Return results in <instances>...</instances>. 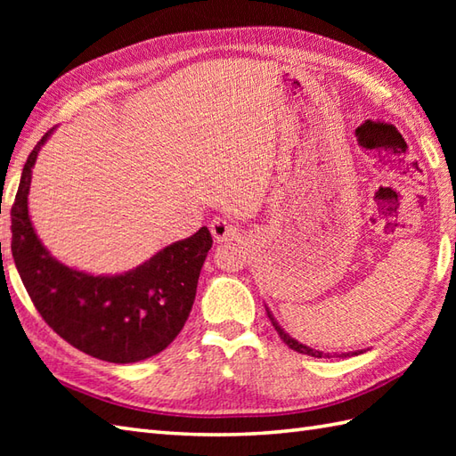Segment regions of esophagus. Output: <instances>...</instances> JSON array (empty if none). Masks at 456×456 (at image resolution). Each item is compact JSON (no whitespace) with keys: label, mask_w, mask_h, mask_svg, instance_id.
<instances>
[{"label":"esophagus","mask_w":456,"mask_h":456,"mask_svg":"<svg viewBox=\"0 0 456 456\" xmlns=\"http://www.w3.org/2000/svg\"><path fill=\"white\" fill-rule=\"evenodd\" d=\"M209 231L217 243H223V240H237L240 237L239 227L235 225V223L223 219V217L213 219L209 225Z\"/></svg>","instance_id":"obj_1"}]
</instances>
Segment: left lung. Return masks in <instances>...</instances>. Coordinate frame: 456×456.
Here are the masks:
<instances>
[{"instance_id":"8db88e82","label":"left lung","mask_w":456,"mask_h":456,"mask_svg":"<svg viewBox=\"0 0 456 456\" xmlns=\"http://www.w3.org/2000/svg\"><path fill=\"white\" fill-rule=\"evenodd\" d=\"M268 317H270V322H273V325H274V329L278 331V335H280V338H282V341L292 348V351H297V353H302V354H309V356H315V358H323V356H327L329 358V353H322V351H315V348H309V346H305V345H302V343H297L296 338H292L289 337L282 327H280L276 322H274V317H273V314L268 312ZM362 351H356V353H343V354H338V356H354V354H361Z\"/></svg>"}]
</instances>
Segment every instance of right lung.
<instances>
[{"label": "right lung", "instance_id": "right-lung-1", "mask_svg": "<svg viewBox=\"0 0 456 456\" xmlns=\"http://www.w3.org/2000/svg\"><path fill=\"white\" fill-rule=\"evenodd\" d=\"M51 133L28 154L12 208V253L27 294L48 327L86 354L115 364L159 354L191 312L211 233L201 227L115 276L86 274L58 263L38 240L27 208L37 154Z\"/></svg>", "mask_w": 456, "mask_h": 456}]
</instances>
